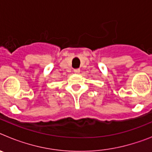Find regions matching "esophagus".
I'll return each instance as SVG.
<instances>
[{
  "instance_id": "obj_1",
  "label": "esophagus",
  "mask_w": 152,
  "mask_h": 152,
  "mask_svg": "<svg viewBox=\"0 0 152 152\" xmlns=\"http://www.w3.org/2000/svg\"><path fill=\"white\" fill-rule=\"evenodd\" d=\"M80 70L79 69V68H77V69L74 70V72H75V73H76V74L80 73Z\"/></svg>"
}]
</instances>
